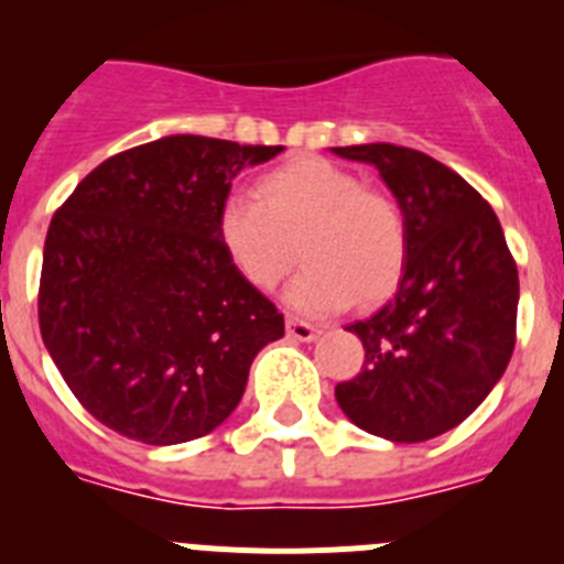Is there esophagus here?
<instances>
[{"mask_svg":"<svg viewBox=\"0 0 564 564\" xmlns=\"http://www.w3.org/2000/svg\"><path fill=\"white\" fill-rule=\"evenodd\" d=\"M288 336L296 338V341H313L318 336V327H313L311 322H302V318L291 316L288 318Z\"/></svg>","mask_w":564,"mask_h":564,"instance_id":"1","label":"esophagus"}]
</instances>
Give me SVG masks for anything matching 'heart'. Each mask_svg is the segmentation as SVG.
<instances>
[{"label": "heart", "mask_w": 564, "mask_h": 564, "mask_svg": "<svg viewBox=\"0 0 564 564\" xmlns=\"http://www.w3.org/2000/svg\"><path fill=\"white\" fill-rule=\"evenodd\" d=\"M217 237L239 276L259 291L282 282L299 257L307 265L288 288L296 311L336 313L390 296L406 265V226L395 203L364 188L350 169L325 158L265 172L257 197L231 194Z\"/></svg>", "instance_id": "b5f03b06"}]
</instances>
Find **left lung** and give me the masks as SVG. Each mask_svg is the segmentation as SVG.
Here are the masks:
<instances>
[{
    "label": "left lung",
    "instance_id": "obj_1",
    "mask_svg": "<svg viewBox=\"0 0 564 564\" xmlns=\"http://www.w3.org/2000/svg\"><path fill=\"white\" fill-rule=\"evenodd\" d=\"M372 163L406 226L395 296L347 330L364 344L336 401L356 426L395 443L455 430L495 390L517 341L520 276L495 208L460 174L417 149H333Z\"/></svg>",
    "mask_w": 564,
    "mask_h": 564
}]
</instances>
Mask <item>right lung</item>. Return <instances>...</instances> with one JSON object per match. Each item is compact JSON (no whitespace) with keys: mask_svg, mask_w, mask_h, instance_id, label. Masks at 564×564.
<instances>
[{"mask_svg":"<svg viewBox=\"0 0 564 564\" xmlns=\"http://www.w3.org/2000/svg\"><path fill=\"white\" fill-rule=\"evenodd\" d=\"M282 147L169 134L96 166L44 239L39 327L89 415L172 446L234 412L251 361L285 336L217 237L231 181Z\"/></svg>","mask_w":564,"mask_h":564,"instance_id":"add662e5","label":"right lung"}]
</instances>
